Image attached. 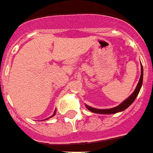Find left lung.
Returning a JSON list of instances; mask_svg holds the SVG:
<instances>
[{
  "mask_svg": "<svg viewBox=\"0 0 153 153\" xmlns=\"http://www.w3.org/2000/svg\"><path fill=\"white\" fill-rule=\"evenodd\" d=\"M141 65H142V64H141ZM143 66H141V76H140L138 84L137 85L135 90H134V92L132 93V94L129 96L128 99L124 100L122 103H120L118 106L115 107V108H107V109H98V108H92V107L88 106V105H86V108L89 111H91L92 113L99 114H117L118 112H122V111H123L126 108H128L132 102H134V100H135L137 96L139 94L141 87L143 85Z\"/></svg>",
  "mask_w": 153,
  "mask_h": 153,
  "instance_id": "left-lung-1",
  "label": "left lung"
}]
</instances>
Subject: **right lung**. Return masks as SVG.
Segmentation results:
<instances>
[{"label":"right lung","instance_id":"obj_1","mask_svg":"<svg viewBox=\"0 0 153 153\" xmlns=\"http://www.w3.org/2000/svg\"><path fill=\"white\" fill-rule=\"evenodd\" d=\"M55 114H56V110H54V114H53V115H52V116H51L50 117H48V119H49V118H51V117H54V115H55ZM46 119H47V118H46Z\"/></svg>","mask_w":153,"mask_h":153}]
</instances>
